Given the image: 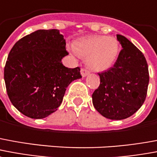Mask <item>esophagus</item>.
Returning a JSON list of instances; mask_svg holds the SVG:
<instances>
[{"mask_svg":"<svg viewBox=\"0 0 157 157\" xmlns=\"http://www.w3.org/2000/svg\"><path fill=\"white\" fill-rule=\"evenodd\" d=\"M81 74H82V75L83 77H86V75H88L90 74V71H89L88 70L85 69V68H82V69H81Z\"/></svg>","mask_w":157,"mask_h":157,"instance_id":"1","label":"esophagus"}]
</instances>
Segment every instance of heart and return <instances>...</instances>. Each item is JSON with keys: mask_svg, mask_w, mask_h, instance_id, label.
<instances>
[{"mask_svg": "<svg viewBox=\"0 0 157 157\" xmlns=\"http://www.w3.org/2000/svg\"><path fill=\"white\" fill-rule=\"evenodd\" d=\"M72 52L86 58V64L96 71L109 69L115 63L120 52L117 38L106 36H90L76 40Z\"/></svg>", "mask_w": 157, "mask_h": 157, "instance_id": "heart-1", "label": "heart"}]
</instances>
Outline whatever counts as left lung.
Instances as JSON below:
<instances>
[{"label":"left lung","instance_id":"1","mask_svg":"<svg viewBox=\"0 0 157 157\" xmlns=\"http://www.w3.org/2000/svg\"><path fill=\"white\" fill-rule=\"evenodd\" d=\"M122 46L114 66L98 73L101 84L92 94L94 107L111 120L128 118L139 110L147 97L149 71L146 58L134 44L117 35Z\"/></svg>","mask_w":157,"mask_h":157}]
</instances>
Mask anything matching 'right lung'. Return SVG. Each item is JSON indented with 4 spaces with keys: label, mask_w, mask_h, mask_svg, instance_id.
I'll return each mask as SVG.
<instances>
[{
    "label": "right lung",
    "mask_w": 157,
    "mask_h": 157,
    "mask_svg": "<svg viewBox=\"0 0 157 157\" xmlns=\"http://www.w3.org/2000/svg\"><path fill=\"white\" fill-rule=\"evenodd\" d=\"M68 55L59 30H37L17 41L4 69L9 99L26 117L42 119L55 112L67 86L82 78L80 68H67L61 59Z\"/></svg>",
    "instance_id": "1"
}]
</instances>
